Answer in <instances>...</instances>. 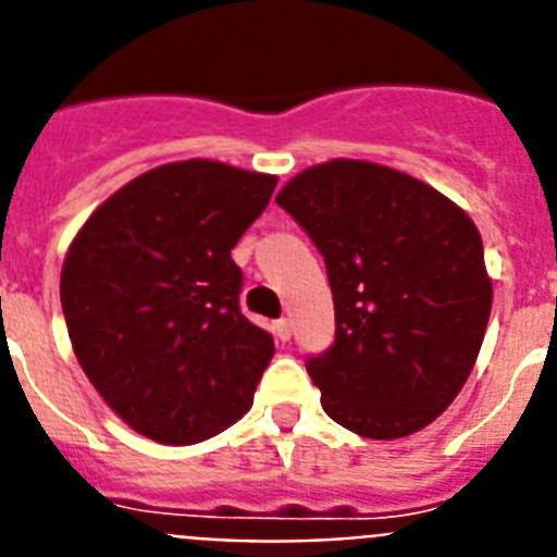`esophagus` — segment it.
<instances>
[{"label": "esophagus", "instance_id": "obj_1", "mask_svg": "<svg viewBox=\"0 0 557 557\" xmlns=\"http://www.w3.org/2000/svg\"><path fill=\"white\" fill-rule=\"evenodd\" d=\"M274 336H277L280 342H288V338H292V319H277V322H274Z\"/></svg>", "mask_w": 557, "mask_h": 557}]
</instances>
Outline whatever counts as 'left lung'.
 Segmentation results:
<instances>
[{"label":"left lung","instance_id":"1","mask_svg":"<svg viewBox=\"0 0 557 557\" xmlns=\"http://www.w3.org/2000/svg\"><path fill=\"white\" fill-rule=\"evenodd\" d=\"M277 205L331 280L336 338L306 361L327 418L370 440L420 432L457 398L485 338L480 230L420 178L359 159L297 173Z\"/></svg>","mask_w":557,"mask_h":557}]
</instances>
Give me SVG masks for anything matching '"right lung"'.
Listing matches in <instances>:
<instances>
[{
    "instance_id": "right-lung-1",
    "label": "right lung",
    "mask_w": 557,
    "mask_h": 557,
    "mask_svg": "<svg viewBox=\"0 0 557 557\" xmlns=\"http://www.w3.org/2000/svg\"><path fill=\"white\" fill-rule=\"evenodd\" d=\"M277 178L210 159L143 173L72 240L61 308L72 350L134 432L190 446L249 412L274 338L240 313L232 249Z\"/></svg>"
}]
</instances>
